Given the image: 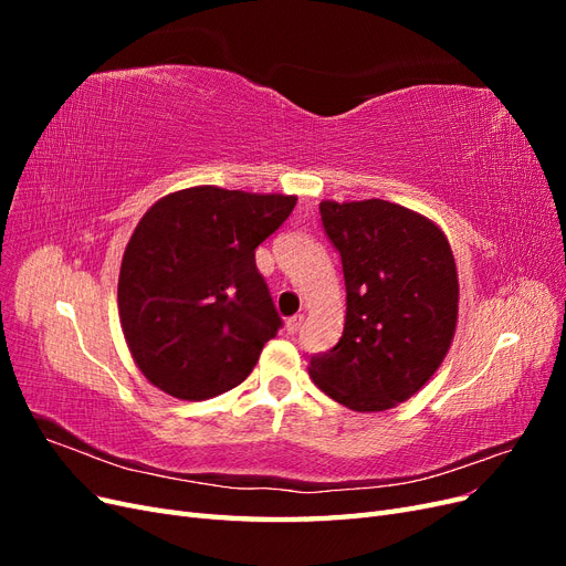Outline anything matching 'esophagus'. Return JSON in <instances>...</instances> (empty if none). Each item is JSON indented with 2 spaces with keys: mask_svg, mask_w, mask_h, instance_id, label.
Instances as JSON below:
<instances>
[{
  "mask_svg": "<svg viewBox=\"0 0 566 566\" xmlns=\"http://www.w3.org/2000/svg\"><path fill=\"white\" fill-rule=\"evenodd\" d=\"M302 321H304V316H302V314H295V316H290V318H285V331H287V335H295V333L300 331V325H302Z\"/></svg>",
  "mask_w": 566,
  "mask_h": 566,
  "instance_id": "esophagus-1",
  "label": "esophagus"
}]
</instances>
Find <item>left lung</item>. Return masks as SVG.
<instances>
[{
    "label": "left lung",
    "mask_w": 566,
    "mask_h": 566,
    "mask_svg": "<svg viewBox=\"0 0 566 566\" xmlns=\"http://www.w3.org/2000/svg\"><path fill=\"white\" fill-rule=\"evenodd\" d=\"M342 256L345 331L310 358L314 385L358 413L413 397L447 356L458 323V271L449 238L413 210L370 198L321 202Z\"/></svg>",
    "instance_id": "obj_1"
}]
</instances>
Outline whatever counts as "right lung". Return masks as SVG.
Returning <instances> with one entry per match:
<instances>
[{"instance_id": "add662e5", "label": "right lung", "mask_w": 566, "mask_h": 566, "mask_svg": "<svg viewBox=\"0 0 566 566\" xmlns=\"http://www.w3.org/2000/svg\"><path fill=\"white\" fill-rule=\"evenodd\" d=\"M297 198L193 186L150 205L123 254L119 325L150 385L186 401L241 385L281 328L254 250Z\"/></svg>"}]
</instances>
